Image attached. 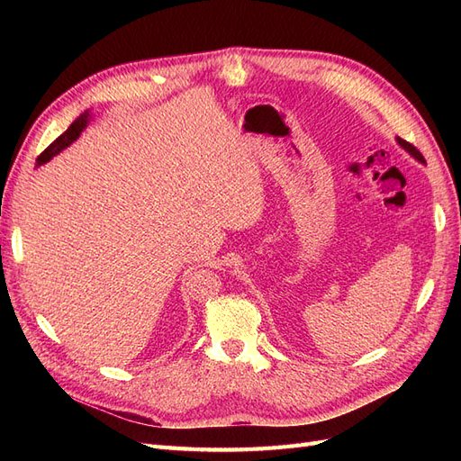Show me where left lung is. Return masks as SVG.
<instances>
[{"label":"left lung","instance_id":"left-lung-1","mask_svg":"<svg viewBox=\"0 0 461 461\" xmlns=\"http://www.w3.org/2000/svg\"><path fill=\"white\" fill-rule=\"evenodd\" d=\"M398 144H400L403 149H406V151H410L415 159H420L421 163H425V158L421 156V151L417 149L413 144H410V142H406V140H402V138H398Z\"/></svg>","mask_w":461,"mask_h":461}]
</instances>
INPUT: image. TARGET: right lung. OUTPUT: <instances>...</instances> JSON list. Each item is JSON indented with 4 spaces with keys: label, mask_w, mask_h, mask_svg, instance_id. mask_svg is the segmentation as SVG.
Returning a JSON list of instances; mask_svg holds the SVG:
<instances>
[{
    "label": "right lung",
    "mask_w": 461,
    "mask_h": 461,
    "mask_svg": "<svg viewBox=\"0 0 461 461\" xmlns=\"http://www.w3.org/2000/svg\"><path fill=\"white\" fill-rule=\"evenodd\" d=\"M88 124V113H82L71 127H68L59 138H55V140L40 153L38 156V159H36V163L38 165H41V163H46V161H50L53 156H58V153L61 151V149H65L67 146H71L77 138L80 136V132L85 131V127Z\"/></svg>",
    "instance_id": "1"
}]
</instances>
